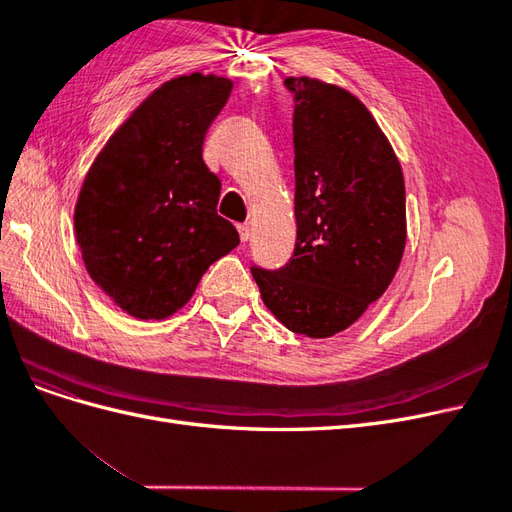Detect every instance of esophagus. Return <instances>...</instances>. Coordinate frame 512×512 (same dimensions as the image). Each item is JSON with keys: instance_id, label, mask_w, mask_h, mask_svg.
I'll return each mask as SVG.
<instances>
[{"instance_id": "34e87169", "label": "esophagus", "mask_w": 512, "mask_h": 512, "mask_svg": "<svg viewBox=\"0 0 512 512\" xmlns=\"http://www.w3.org/2000/svg\"><path fill=\"white\" fill-rule=\"evenodd\" d=\"M252 237V228H250V224H241L239 226V239L245 243L247 239Z\"/></svg>"}]
</instances>
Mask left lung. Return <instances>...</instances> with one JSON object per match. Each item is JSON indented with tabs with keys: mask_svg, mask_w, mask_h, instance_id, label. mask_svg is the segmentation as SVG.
<instances>
[{
	"mask_svg": "<svg viewBox=\"0 0 512 512\" xmlns=\"http://www.w3.org/2000/svg\"><path fill=\"white\" fill-rule=\"evenodd\" d=\"M294 96L297 243L277 271L252 267L286 329L331 337L380 299L406 247V185L376 119L350 91L288 76Z\"/></svg>",
	"mask_w": 512,
	"mask_h": 512,
	"instance_id": "1",
	"label": "left lung"
}]
</instances>
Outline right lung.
I'll return each mask as SVG.
<instances>
[{
  "label": "right lung",
  "instance_id": "add662e5",
  "mask_svg": "<svg viewBox=\"0 0 512 512\" xmlns=\"http://www.w3.org/2000/svg\"><path fill=\"white\" fill-rule=\"evenodd\" d=\"M232 81L185 74L158 87L108 138L74 209L87 273L123 312L162 320L239 245L222 215V183L203 162L205 134Z\"/></svg>",
  "mask_w": 512,
  "mask_h": 512
}]
</instances>
